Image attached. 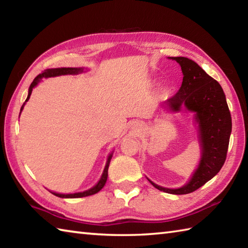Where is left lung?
Here are the masks:
<instances>
[{"label": "left lung", "instance_id": "1", "mask_svg": "<svg viewBox=\"0 0 248 248\" xmlns=\"http://www.w3.org/2000/svg\"><path fill=\"white\" fill-rule=\"evenodd\" d=\"M168 59L176 61L181 66L183 80L178 93L164 102L165 108L172 112H179L184 105L189 112L195 113L202 157L191 180L179 188L163 187L147 179L162 192L183 195L202 186L223 167L227 156L232 124L225 93L219 83L187 57Z\"/></svg>", "mask_w": 248, "mask_h": 248}]
</instances>
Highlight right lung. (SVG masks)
I'll list each match as a JSON object with an SVG mask.
<instances>
[{"label": "right lung", "mask_w": 248, "mask_h": 248, "mask_svg": "<svg viewBox=\"0 0 248 248\" xmlns=\"http://www.w3.org/2000/svg\"><path fill=\"white\" fill-rule=\"evenodd\" d=\"M83 68H52V69H46L45 70L43 73H40V75L37 76L34 81L31 82V86L29 88V94H28V98H26L25 102L28 101V100L30 99L31 97V91H33V88L38 84L41 78H52V77H59V76H65V75H78V73H81L83 72ZM25 102L23 103L22 107H21V110L23 109L24 108V104ZM21 113V112H20ZM113 156V152L112 154H109L108 157V161H107V164H105V167H104V170H103V173L101 178H100L99 182L96 184V186H93L92 188L87 189V191H84V192H80V193H75V194H60V193H55V192H51L53 195H55V196L57 197H61V198H80V197H86V196H91V195H93L98 193L100 189H101L103 186L105 182H107V179H108V165H109V162H110V159H112Z\"/></svg>", "instance_id": "1"}]
</instances>
